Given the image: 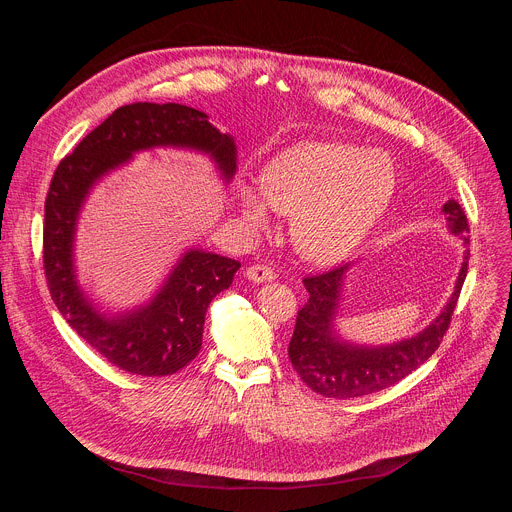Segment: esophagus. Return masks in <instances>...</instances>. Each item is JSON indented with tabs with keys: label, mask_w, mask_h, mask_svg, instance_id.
<instances>
[{
	"label": "esophagus",
	"mask_w": 512,
	"mask_h": 512,
	"mask_svg": "<svg viewBox=\"0 0 512 512\" xmlns=\"http://www.w3.org/2000/svg\"><path fill=\"white\" fill-rule=\"evenodd\" d=\"M245 277L249 281H253V283H265V281H273L275 279V271L271 267H267V265H259L257 263V265L247 267Z\"/></svg>",
	"instance_id": "34e87169"
}]
</instances>
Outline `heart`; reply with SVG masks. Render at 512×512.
<instances>
[{"instance_id":"b5f03b06","label":"heart","mask_w":512,"mask_h":512,"mask_svg":"<svg viewBox=\"0 0 512 512\" xmlns=\"http://www.w3.org/2000/svg\"><path fill=\"white\" fill-rule=\"evenodd\" d=\"M395 194V168L377 150L340 141L302 143L277 156L263 178H241L237 206L253 231L271 208L294 216L291 239L312 263L332 265L369 237Z\"/></svg>"}]
</instances>
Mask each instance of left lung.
Listing matches in <instances>:
<instances>
[{
  "mask_svg": "<svg viewBox=\"0 0 512 512\" xmlns=\"http://www.w3.org/2000/svg\"><path fill=\"white\" fill-rule=\"evenodd\" d=\"M442 212L446 214L450 233L462 239L464 259L454 294L444 310L411 338L391 344H358L338 332L336 320L344 300L346 279L358 263L304 279L310 300L298 312L287 354L296 373L312 391L332 399H352L383 391L411 375L440 346L458 304L470 257L466 212L456 200H448Z\"/></svg>",
  "mask_w": 512,
  "mask_h": 512,
  "instance_id": "obj_1",
  "label": "left lung"
}]
</instances>
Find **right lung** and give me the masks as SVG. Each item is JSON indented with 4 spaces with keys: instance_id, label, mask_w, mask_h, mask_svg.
I'll use <instances>...</instances> for the list:
<instances>
[{
    "instance_id": "right-lung-1",
    "label": "right lung",
    "mask_w": 512,
    "mask_h": 512,
    "mask_svg": "<svg viewBox=\"0 0 512 512\" xmlns=\"http://www.w3.org/2000/svg\"><path fill=\"white\" fill-rule=\"evenodd\" d=\"M154 148L208 156L225 184L237 174L235 139L208 123L206 113L180 103L119 107L54 172L44 206V271L58 312L87 344L127 373L166 377L198 354L206 310L231 287L241 263L186 249L148 302L121 312H107L89 298L75 265L79 218L93 188Z\"/></svg>"
}]
</instances>
